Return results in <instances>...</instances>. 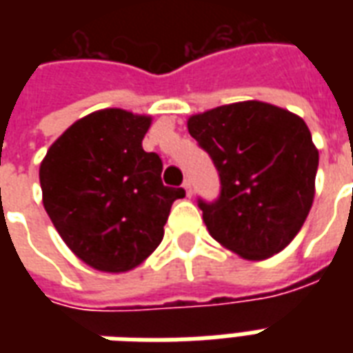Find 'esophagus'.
Listing matches in <instances>:
<instances>
[{"label": "esophagus", "instance_id": "1", "mask_svg": "<svg viewBox=\"0 0 353 353\" xmlns=\"http://www.w3.org/2000/svg\"><path fill=\"white\" fill-rule=\"evenodd\" d=\"M183 189H185V192H187V196L191 199V196H192V183H191V179H185Z\"/></svg>", "mask_w": 353, "mask_h": 353}]
</instances>
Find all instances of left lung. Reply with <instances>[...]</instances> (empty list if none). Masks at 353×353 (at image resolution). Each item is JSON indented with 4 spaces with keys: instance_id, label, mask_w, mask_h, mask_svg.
<instances>
[{
    "instance_id": "1",
    "label": "left lung",
    "mask_w": 353,
    "mask_h": 353,
    "mask_svg": "<svg viewBox=\"0 0 353 353\" xmlns=\"http://www.w3.org/2000/svg\"><path fill=\"white\" fill-rule=\"evenodd\" d=\"M187 128L221 177L219 200L200 202L212 238L248 261L291 244L310 214L319 162L303 119L245 100L191 115Z\"/></svg>"
}]
</instances>
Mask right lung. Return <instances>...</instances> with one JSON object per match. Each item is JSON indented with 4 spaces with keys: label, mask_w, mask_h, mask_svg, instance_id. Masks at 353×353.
<instances>
[{
    "label": "right lung",
    "mask_w": 353,
    "mask_h": 353,
    "mask_svg": "<svg viewBox=\"0 0 353 353\" xmlns=\"http://www.w3.org/2000/svg\"><path fill=\"white\" fill-rule=\"evenodd\" d=\"M153 123L98 109L68 128L39 166L43 206L65 245L94 270L128 272L159 248L183 189L162 185L159 154L141 141Z\"/></svg>",
    "instance_id": "obj_1"
}]
</instances>
